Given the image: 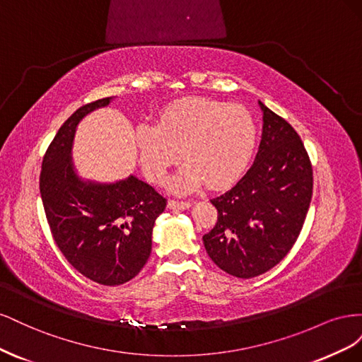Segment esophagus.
<instances>
[{"instance_id": "34e87169", "label": "esophagus", "mask_w": 362, "mask_h": 362, "mask_svg": "<svg viewBox=\"0 0 362 362\" xmlns=\"http://www.w3.org/2000/svg\"><path fill=\"white\" fill-rule=\"evenodd\" d=\"M190 202L189 201H169L168 202V206L170 208V210H187V208H190Z\"/></svg>"}]
</instances>
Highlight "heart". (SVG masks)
Masks as SVG:
<instances>
[{
  "label": "heart",
  "mask_w": 362,
  "mask_h": 362,
  "mask_svg": "<svg viewBox=\"0 0 362 362\" xmlns=\"http://www.w3.org/2000/svg\"><path fill=\"white\" fill-rule=\"evenodd\" d=\"M255 120L246 107L206 98H185L166 108L157 124L136 128L141 169L163 182L170 166L185 161L173 181L178 192H190L206 181L223 187L243 172L255 145Z\"/></svg>",
  "instance_id": "b5f03b06"
}]
</instances>
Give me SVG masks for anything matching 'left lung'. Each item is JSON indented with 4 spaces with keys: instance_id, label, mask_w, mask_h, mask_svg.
Returning a JSON list of instances; mask_svg holds the SVG:
<instances>
[{
    "instance_id": "obj_1",
    "label": "left lung",
    "mask_w": 362,
    "mask_h": 362,
    "mask_svg": "<svg viewBox=\"0 0 362 362\" xmlns=\"http://www.w3.org/2000/svg\"><path fill=\"white\" fill-rule=\"evenodd\" d=\"M257 157L231 190L211 199L217 222L202 240L229 275L249 279L275 267L298 240L313 196V166L294 128L259 101Z\"/></svg>"
}]
</instances>
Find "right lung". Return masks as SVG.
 I'll use <instances>...</instances> for the list:
<instances>
[{
  "label": "right lung",
  "instance_id": "add662e5",
  "mask_svg": "<svg viewBox=\"0 0 362 362\" xmlns=\"http://www.w3.org/2000/svg\"><path fill=\"white\" fill-rule=\"evenodd\" d=\"M112 100L80 107L60 127L43 156L39 180L54 242L75 270L103 286H120L139 275L151 255L156 218L168 202L133 175L110 184L76 175L71 158L75 128Z\"/></svg>",
  "mask_w": 362,
  "mask_h": 362
}]
</instances>
